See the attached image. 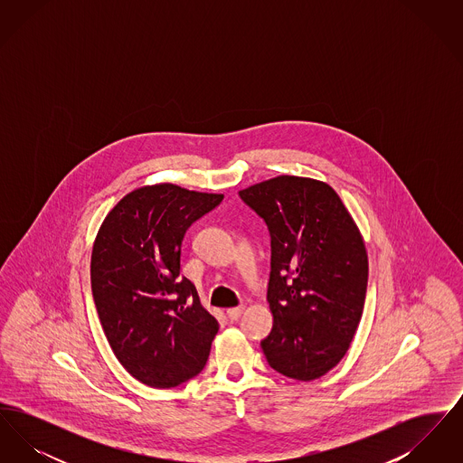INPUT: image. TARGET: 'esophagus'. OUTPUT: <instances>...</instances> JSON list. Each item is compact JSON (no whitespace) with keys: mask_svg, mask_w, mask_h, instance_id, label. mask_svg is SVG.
<instances>
[{"mask_svg":"<svg viewBox=\"0 0 463 463\" xmlns=\"http://www.w3.org/2000/svg\"><path fill=\"white\" fill-rule=\"evenodd\" d=\"M242 310H244L242 307L227 308V317L231 321H238L241 317Z\"/></svg>","mask_w":463,"mask_h":463,"instance_id":"34e87169","label":"esophagus"}]
</instances>
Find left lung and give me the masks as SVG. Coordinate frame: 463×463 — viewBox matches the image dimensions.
I'll return each mask as SVG.
<instances>
[{
  "mask_svg": "<svg viewBox=\"0 0 463 463\" xmlns=\"http://www.w3.org/2000/svg\"><path fill=\"white\" fill-rule=\"evenodd\" d=\"M270 232L267 302L274 317L262 351L278 373L310 382L347 354L359 326L368 253L330 184L279 175L240 191Z\"/></svg>",
  "mask_w": 463,
  "mask_h": 463,
  "instance_id": "8db88e82",
  "label": "left lung"
}]
</instances>
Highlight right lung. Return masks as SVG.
<instances>
[{"mask_svg":"<svg viewBox=\"0 0 463 463\" xmlns=\"http://www.w3.org/2000/svg\"><path fill=\"white\" fill-rule=\"evenodd\" d=\"M223 199L175 184L133 189L102 222L91 250V293L121 366L155 389H174L204 368L217 319L180 278L187 227Z\"/></svg>","mask_w":463,"mask_h":463,"instance_id":"add662e5","label":"right lung"}]
</instances>
